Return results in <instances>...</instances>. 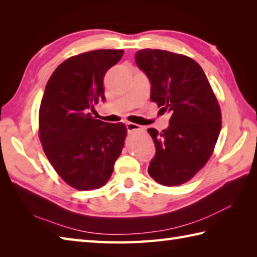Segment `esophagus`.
I'll list each match as a JSON object with an SVG mask.
<instances>
[{
    "label": "esophagus",
    "mask_w": 257,
    "mask_h": 257,
    "mask_svg": "<svg viewBox=\"0 0 257 257\" xmlns=\"http://www.w3.org/2000/svg\"><path fill=\"white\" fill-rule=\"evenodd\" d=\"M125 127H127V130H128L129 133L136 132V130H141V129H143L139 124L134 123V122H127V124H125Z\"/></svg>",
    "instance_id": "obj_1"
}]
</instances>
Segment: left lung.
Instances as JSON below:
<instances>
[{"instance_id":"left-lung-1","label":"left lung","mask_w":257,"mask_h":257,"mask_svg":"<svg viewBox=\"0 0 257 257\" xmlns=\"http://www.w3.org/2000/svg\"><path fill=\"white\" fill-rule=\"evenodd\" d=\"M137 66L151 84L150 98L171 113L161 133L149 128L156 155L148 172L158 183L180 185L204 167L221 132V110L206 76L192 58L161 50H140Z\"/></svg>"}]
</instances>
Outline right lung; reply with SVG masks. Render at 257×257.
<instances>
[{"label": "right lung", "mask_w": 257, "mask_h": 257, "mask_svg": "<svg viewBox=\"0 0 257 257\" xmlns=\"http://www.w3.org/2000/svg\"><path fill=\"white\" fill-rule=\"evenodd\" d=\"M122 55V50H98L73 56L46 84L38 113L41 143L59 177L77 190L105 185L123 148L125 125L90 113L106 100L103 77Z\"/></svg>", "instance_id": "1"}]
</instances>
